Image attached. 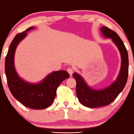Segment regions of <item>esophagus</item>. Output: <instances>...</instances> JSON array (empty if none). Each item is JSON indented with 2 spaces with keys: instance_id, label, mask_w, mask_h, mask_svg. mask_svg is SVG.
<instances>
[{
  "instance_id": "obj_1",
  "label": "esophagus",
  "mask_w": 134,
  "mask_h": 134,
  "mask_svg": "<svg viewBox=\"0 0 134 134\" xmlns=\"http://www.w3.org/2000/svg\"><path fill=\"white\" fill-rule=\"evenodd\" d=\"M67 71H68V72L69 74H70L71 76H72L73 72H74V70H73V69L71 68H68Z\"/></svg>"
}]
</instances>
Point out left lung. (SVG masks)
<instances>
[{
	"label": "left lung",
	"instance_id": "8db88e82",
	"mask_svg": "<svg viewBox=\"0 0 134 134\" xmlns=\"http://www.w3.org/2000/svg\"><path fill=\"white\" fill-rule=\"evenodd\" d=\"M104 38L111 39L118 49L121 58V65L118 77L109 87L104 89H93L88 85L83 78L74 72L72 74L76 80V94L82 105L90 108H96L109 105L125 87L127 80L129 58L127 49L118 35L105 26L100 28Z\"/></svg>",
	"mask_w": 134,
	"mask_h": 134
}]
</instances>
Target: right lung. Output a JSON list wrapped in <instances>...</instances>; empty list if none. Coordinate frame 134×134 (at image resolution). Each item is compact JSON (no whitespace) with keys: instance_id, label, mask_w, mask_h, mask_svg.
Returning <instances> with one entry per match:
<instances>
[{"instance_id":"right-lung-1","label":"right lung","mask_w":134,"mask_h":134,"mask_svg":"<svg viewBox=\"0 0 134 134\" xmlns=\"http://www.w3.org/2000/svg\"><path fill=\"white\" fill-rule=\"evenodd\" d=\"M30 27L15 36L9 47L5 58V71L9 89L14 98L29 109L41 110L48 107L54 102L56 91L64 80L69 77L66 71H53L38 83L25 81L16 72L14 66V54L18 45L26 37Z\"/></svg>"}]
</instances>
